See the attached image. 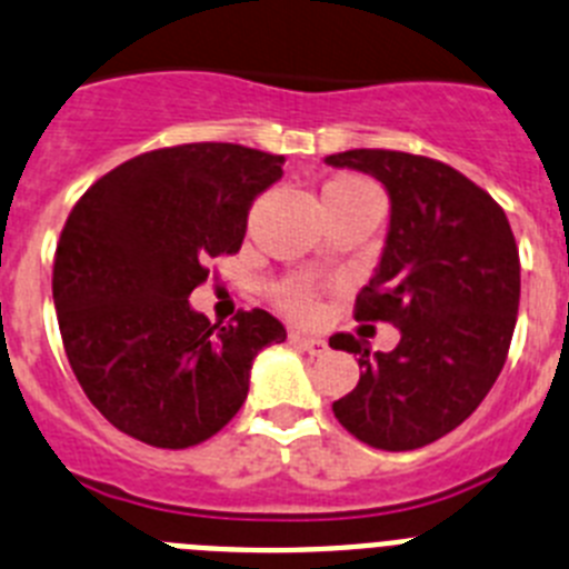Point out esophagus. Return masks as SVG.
<instances>
[{
	"label": "esophagus",
	"mask_w": 569,
	"mask_h": 569,
	"mask_svg": "<svg viewBox=\"0 0 569 569\" xmlns=\"http://www.w3.org/2000/svg\"><path fill=\"white\" fill-rule=\"evenodd\" d=\"M290 341H293V345H299L301 350H308V353H313V356H319V353H325V350H328V341L319 339V336L299 333V330H293V333H290Z\"/></svg>",
	"instance_id": "esophagus-1"
}]
</instances>
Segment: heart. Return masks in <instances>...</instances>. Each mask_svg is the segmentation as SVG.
Returning <instances> with one entry per match:
<instances>
[{
	"label": "heart",
	"mask_w": 569,
	"mask_h": 569,
	"mask_svg": "<svg viewBox=\"0 0 569 569\" xmlns=\"http://www.w3.org/2000/svg\"><path fill=\"white\" fill-rule=\"evenodd\" d=\"M330 196H379L376 188L359 176H339L333 182L325 184L321 190V199H330ZM276 301H279L281 308L288 310V313L299 316V319H310V316L319 310V296H316V288L310 281L305 279H290L284 281L279 290H276Z\"/></svg>",
	"instance_id": "heart-1"
}]
</instances>
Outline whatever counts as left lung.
Returning a JSON list of instances; mask_svg holds the SVG:
<instances>
[{"label": "left lung", "instance_id": "left-lung-1", "mask_svg": "<svg viewBox=\"0 0 569 569\" xmlns=\"http://www.w3.org/2000/svg\"><path fill=\"white\" fill-rule=\"evenodd\" d=\"M325 162L370 173L390 193L385 253L356 296V319L401 333L390 353L330 336L361 367L333 413L376 450H416L456 430L499 379L519 316L516 236L499 202L445 162L370 148Z\"/></svg>", "mask_w": 569, "mask_h": 569}]
</instances>
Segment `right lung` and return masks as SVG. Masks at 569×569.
Returning a JSON list of instances; mask_svg holds the SVG:
<instances>
[{"mask_svg": "<svg viewBox=\"0 0 569 569\" xmlns=\"http://www.w3.org/2000/svg\"><path fill=\"white\" fill-rule=\"evenodd\" d=\"M281 164L244 144H176L133 156L73 204L53 305L77 381L116 430L164 450L202 445L244 405L261 347L288 339L268 310L210 325L188 301L210 259L239 253Z\"/></svg>", "mask_w": 569, "mask_h": 569, "instance_id": "obj_1", "label": "right lung"}]
</instances>
